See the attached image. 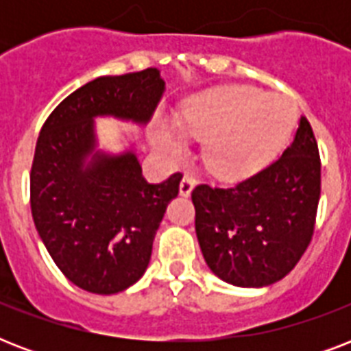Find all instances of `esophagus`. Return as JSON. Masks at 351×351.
Returning a JSON list of instances; mask_svg holds the SVG:
<instances>
[{
    "label": "esophagus",
    "instance_id": "34e87169",
    "mask_svg": "<svg viewBox=\"0 0 351 351\" xmlns=\"http://www.w3.org/2000/svg\"><path fill=\"white\" fill-rule=\"evenodd\" d=\"M195 184H197V180H195L191 175H184V178H182V182H180L182 197H189L193 191V187H195Z\"/></svg>",
    "mask_w": 351,
    "mask_h": 351
}]
</instances>
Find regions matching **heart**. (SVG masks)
<instances>
[{
	"label": "heart",
	"mask_w": 351,
	"mask_h": 351,
	"mask_svg": "<svg viewBox=\"0 0 351 351\" xmlns=\"http://www.w3.org/2000/svg\"><path fill=\"white\" fill-rule=\"evenodd\" d=\"M299 109L284 95L245 85L215 89L193 98L178 120L160 123L154 140L173 158L187 151V136L206 138L204 160L224 180L255 175L288 145Z\"/></svg>",
	"instance_id": "obj_1"
}]
</instances>
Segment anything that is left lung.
<instances>
[{"instance_id":"8db88e82","label":"left lung","mask_w":351,"mask_h":351,"mask_svg":"<svg viewBox=\"0 0 351 351\" xmlns=\"http://www.w3.org/2000/svg\"><path fill=\"white\" fill-rule=\"evenodd\" d=\"M195 230L209 269L240 288L284 278L304 255L321 198V158L310 121L282 156L234 187L197 186Z\"/></svg>"}]
</instances>
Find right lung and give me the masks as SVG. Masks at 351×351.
Instances as JSON below:
<instances>
[{"instance_id": "1", "label": "right lung", "mask_w": 351, "mask_h": 351, "mask_svg": "<svg viewBox=\"0 0 351 351\" xmlns=\"http://www.w3.org/2000/svg\"><path fill=\"white\" fill-rule=\"evenodd\" d=\"M165 90L158 69L101 76L69 95L41 127L30 171V209L49 255L78 288L123 291L142 278L182 175H142L134 149H98L95 118L145 125Z\"/></svg>"}]
</instances>
